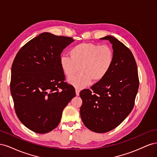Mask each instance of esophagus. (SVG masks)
I'll return each instance as SVG.
<instances>
[{
  "instance_id": "esophagus-1",
  "label": "esophagus",
  "mask_w": 157,
  "mask_h": 157,
  "mask_svg": "<svg viewBox=\"0 0 157 157\" xmlns=\"http://www.w3.org/2000/svg\"><path fill=\"white\" fill-rule=\"evenodd\" d=\"M75 92H76V95H77V96H79V94H80V90H78V89H76V90H75Z\"/></svg>"
}]
</instances>
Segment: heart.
<instances>
[{
    "instance_id": "heart-1",
    "label": "heart",
    "mask_w": 157,
    "mask_h": 157,
    "mask_svg": "<svg viewBox=\"0 0 157 157\" xmlns=\"http://www.w3.org/2000/svg\"><path fill=\"white\" fill-rule=\"evenodd\" d=\"M71 57L62 56L59 65L62 72L67 78L72 77L80 67L81 73L71 78L68 82L76 88L88 86L93 80L101 81L110 71L113 63V50L106 45L80 43L70 50Z\"/></svg>"
}]
</instances>
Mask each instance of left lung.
Instances as JSON below:
<instances>
[{
	"label": "left lung",
	"instance_id": "left-lung-1",
	"mask_svg": "<svg viewBox=\"0 0 157 157\" xmlns=\"http://www.w3.org/2000/svg\"><path fill=\"white\" fill-rule=\"evenodd\" d=\"M113 50L112 67L106 77L80 92L82 105L80 109L84 124L96 133H105L121 124L132 111L139 88L137 68L129 48L107 35Z\"/></svg>",
	"mask_w": 157,
	"mask_h": 157
}]
</instances>
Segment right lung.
<instances>
[{"mask_svg":"<svg viewBox=\"0 0 157 157\" xmlns=\"http://www.w3.org/2000/svg\"><path fill=\"white\" fill-rule=\"evenodd\" d=\"M71 37L42 33L17 52L12 66L10 92L16 115L22 124L39 134L58 126L63 109L75 96L64 82L59 65Z\"/></svg>","mask_w":157,"mask_h":157,"instance_id":"right-lung-1","label":"right lung"}]
</instances>
